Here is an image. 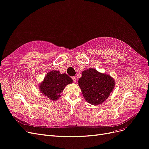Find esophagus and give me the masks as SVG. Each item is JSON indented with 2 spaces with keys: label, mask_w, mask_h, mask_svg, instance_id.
Segmentation results:
<instances>
[{
  "label": "esophagus",
  "mask_w": 149,
  "mask_h": 149,
  "mask_svg": "<svg viewBox=\"0 0 149 149\" xmlns=\"http://www.w3.org/2000/svg\"><path fill=\"white\" fill-rule=\"evenodd\" d=\"M72 80H73V81H74V82H76L77 78L75 77H72Z\"/></svg>",
  "instance_id": "esophagus-1"
}]
</instances>
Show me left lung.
<instances>
[{"label": "left lung", "instance_id": "8db88e82", "mask_svg": "<svg viewBox=\"0 0 149 149\" xmlns=\"http://www.w3.org/2000/svg\"><path fill=\"white\" fill-rule=\"evenodd\" d=\"M78 84L85 100L96 106L102 104L109 97L114 89L115 81L109 74L90 68L81 72Z\"/></svg>", "mask_w": 149, "mask_h": 149}]
</instances>
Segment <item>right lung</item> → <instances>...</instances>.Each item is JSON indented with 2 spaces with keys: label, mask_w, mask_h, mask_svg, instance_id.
Masks as SVG:
<instances>
[{
  "label": "right lung",
  "mask_w": 149,
  "mask_h": 149,
  "mask_svg": "<svg viewBox=\"0 0 149 149\" xmlns=\"http://www.w3.org/2000/svg\"><path fill=\"white\" fill-rule=\"evenodd\" d=\"M73 82V80L66 74H61L59 70H52L46 74L45 79L38 85L40 92L51 101L61 97L66 85Z\"/></svg>",
  "instance_id": "obj_1"
}]
</instances>
